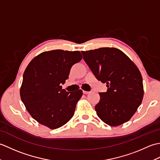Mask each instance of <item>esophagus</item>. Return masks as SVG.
<instances>
[{"label": "esophagus", "mask_w": 160, "mask_h": 160, "mask_svg": "<svg viewBox=\"0 0 160 160\" xmlns=\"http://www.w3.org/2000/svg\"><path fill=\"white\" fill-rule=\"evenodd\" d=\"M91 92L90 91H83V93L84 94H89V93H90Z\"/></svg>", "instance_id": "esophagus-1"}]
</instances>
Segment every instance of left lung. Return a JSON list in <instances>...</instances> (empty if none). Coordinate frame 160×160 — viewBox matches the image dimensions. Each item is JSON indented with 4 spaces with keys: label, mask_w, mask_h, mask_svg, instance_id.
<instances>
[{
    "label": "left lung",
    "mask_w": 160,
    "mask_h": 160,
    "mask_svg": "<svg viewBox=\"0 0 160 160\" xmlns=\"http://www.w3.org/2000/svg\"><path fill=\"white\" fill-rule=\"evenodd\" d=\"M83 59L94 76L106 83L95 109L104 123L117 127L128 122L142 103V77L136 65L117 48L103 47L82 52Z\"/></svg>",
    "instance_id": "obj_1"
}]
</instances>
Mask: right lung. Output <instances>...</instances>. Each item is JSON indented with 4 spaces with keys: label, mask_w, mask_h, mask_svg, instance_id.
Listing matches in <instances>:
<instances>
[{
    "label": "right lung",
    "mask_w": 160,
    "mask_h": 160,
    "mask_svg": "<svg viewBox=\"0 0 160 160\" xmlns=\"http://www.w3.org/2000/svg\"><path fill=\"white\" fill-rule=\"evenodd\" d=\"M78 51H49L35 57L23 74L20 98L32 117L52 129L64 125L73 116L82 91L67 92L62 84L71 68L82 60Z\"/></svg>",
    "instance_id": "1"
}]
</instances>
